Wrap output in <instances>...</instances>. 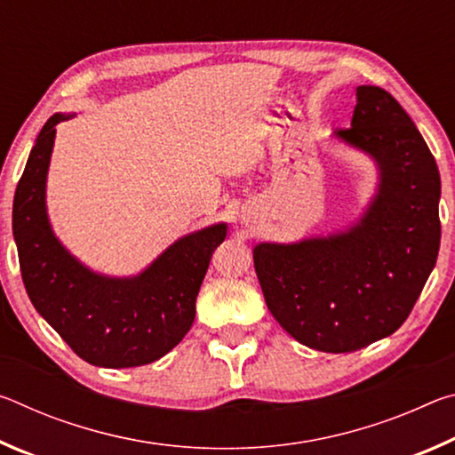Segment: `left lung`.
<instances>
[{"label": "left lung", "instance_id": "1", "mask_svg": "<svg viewBox=\"0 0 455 455\" xmlns=\"http://www.w3.org/2000/svg\"><path fill=\"white\" fill-rule=\"evenodd\" d=\"M341 140L371 154L379 192L347 233L255 246V271L279 325L307 347L349 353L403 325L440 251V171L397 100L359 86Z\"/></svg>", "mask_w": 455, "mask_h": 455}]
</instances>
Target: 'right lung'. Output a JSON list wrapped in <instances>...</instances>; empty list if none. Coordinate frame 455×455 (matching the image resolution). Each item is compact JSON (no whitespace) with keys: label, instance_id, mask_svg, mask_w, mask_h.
Here are the masks:
<instances>
[{"label":"right lung","instance_id":"obj_1","mask_svg":"<svg viewBox=\"0 0 455 455\" xmlns=\"http://www.w3.org/2000/svg\"><path fill=\"white\" fill-rule=\"evenodd\" d=\"M68 118L53 114L45 122L15 188L13 236L21 279L36 311L76 355L98 367L148 365L192 327L200 284L227 225L179 238L132 279L92 273L58 243L45 214L53 136Z\"/></svg>","mask_w":455,"mask_h":455}]
</instances>
